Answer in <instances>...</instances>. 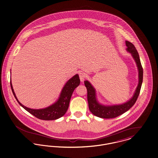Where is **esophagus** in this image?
I'll list each match as a JSON object with an SVG mask.
<instances>
[{
    "label": "esophagus",
    "mask_w": 158,
    "mask_h": 158,
    "mask_svg": "<svg viewBox=\"0 0 158 158\" xmlns=\"http://www.w3.org/2000/svg\"><path fill=\"white\" fill-rule=\"evenodd\" d=\"M79 77H80V81L83 82L84 80H85V75L83 73H79Z\"/></svg>",
    "instance_id": "34e87169"
}]
</instances>
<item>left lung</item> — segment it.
Wrapping results in <instances>:
<instances>
[{"label":"left lung","instance_id":"1","mask_svg":"<svg viewBox=\"0 0 158 158\" xmlns=\"http://www.w3.org/2000/svg\"><path fill=\"white\" fill-rule=\"evenodd\" d=\"M127 50L131 53L138 69L139 82L137 89L133 97L126 103L120 105L104 106L99 104L96 98V94L94 87L88 81H84V84L87 90V101L90 112L95 116L103 118H112L125 113L135 104L139 96L143 78V69L140 62L138 53L135 46L131 42L126 41Z\"/></svg>","mask_w":158,"mask_h":158}]
</instances>
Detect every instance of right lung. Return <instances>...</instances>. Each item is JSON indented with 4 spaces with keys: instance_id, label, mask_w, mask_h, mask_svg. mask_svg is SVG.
<instances>
[{
    "instance_id": "add662e5",
    "label": "right lung",
    "mask_w": 158,
    "mask_h": 158,
    "mask_svg": "<svg viewBox=\"0 0 158 158\" xmlns=\"http://www.w3.org/2000/svg\"><path fill=\"white\" fill-rule=\"evenodd\" d=\"M80 80L79 78V76L78 74H76L73 77L69 79L64 85L60 95L59 99L56 102L45 108L35 110L27 108L22 105L18 101L14 92V89L11 83V80L10 81L11 90L12 91L13 95L15 98L17 102H19V104L32 115H33L39 119L44 120H56L62 117L66 113L69 105L70 99L74 92V89L80 85Z\"/></svg>"
}]
</instances>
